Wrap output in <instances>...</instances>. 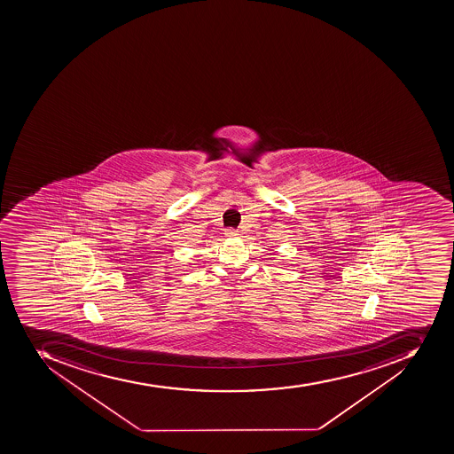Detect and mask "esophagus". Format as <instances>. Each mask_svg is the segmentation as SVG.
Listing matches in <instances>:
<instances>
[{"label": "esophagus", "instance_id": "34e87169", "mask_svg": "<svg viewBox=\"0 0 454 454\" xmlns=\"http://www.w3.org/2000/svg\"><path fill=\"white\" fill-rule=\"evenodd\" d=\"M225 236L230 237V239H234V237L239 236V231L234 229H227L225 230Z\"/></svg>", "mask_w": 454, "mask_h": 454}]
</instances>
